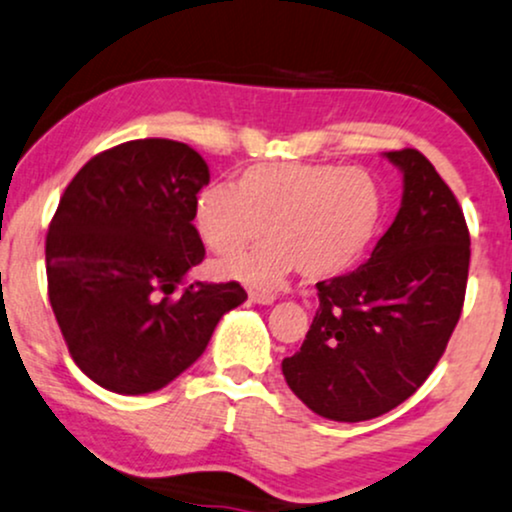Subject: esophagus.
Segmentation results:
<instances>
[{
  "mask_svg": "<svg viewBox=\"0 0 512 512\" xmlns=\"http://www.w3.org/2000/svg\"><path fill=\"white\" fill-rule=\"evenodd\" d=\"M249 299L254 301V304H258V306H270L275 301V296L273 294H266V292H251Z\"/></svg>",
  "mask_w": 512,
  "mask_h": 512,
  "instance_id": "34e87169",
  "label": "esophagus"
}]
</instances>
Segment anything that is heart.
Returning a JSON list of instances; mask_svg holds the SVG:
<instances>
[{
  "label": "heart",
  "mask_w": 512,
  "mask_h": 512,
  "mask_svg": "<svg viewBox=\"0 0 512 512\" xmlns=\"http://www.w3.org/2000/svg\"><path fill=\"white\" fill-rule=\"evenodd\" d=\"M382 218L380 187L361 168L334 163H256L235 185H208L194 199V230L206 249L232 256L261 237L251 254L218 263V275L273 289L292 270L325 280L356 266Z\"/></svg>",
  "instance_id": "b5f03b06"
}]
</instances>
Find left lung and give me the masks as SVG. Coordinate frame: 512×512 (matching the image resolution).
I'll return each instance as SVG.
<instances>
[{
  "instance_id": "1",
  "label": "left lung",
  "mask_w": 512,
  "mask_h": 512,
  "mask_svg": "<svg viewBox=\"0 0 512 512\" xmlns=\"http://www.w3.org/2000/svg\"><path fill=\"white\" fill-rule=\"evenodd\" d=\"M384 156L403 175L399 213L361 268L315 285L311 330L282 361L289 389L337 422L372 420L420 389L468 285L470 232L449 185L418 149Z\"/></svg>"
}]
</instances>
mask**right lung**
I'll return each instance as SVG.
<instances>
[{"label":"right lung","mask_w":512,"mask_h":512,"mask_svg":"<svg viewBox=\"0 0 512 512\" xmlns=\"http://www.w3.org/2000/svg\"><path fill=\"white\" fill-rule=\"evenodd\" d=\"M204 185L197 151L147 137L97 154L63 192L44 249L49 304L75 365L99 387L163 389L246 301L237 282L187 285L206 254L192 225Z\"/></svg>","instance_id":"1"}]
</instances>
